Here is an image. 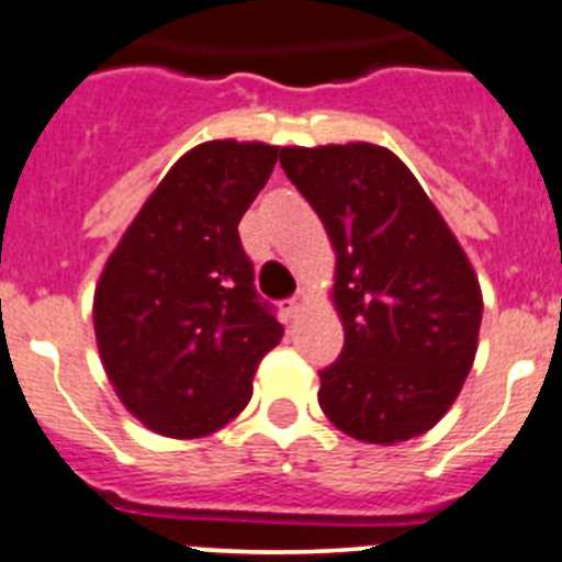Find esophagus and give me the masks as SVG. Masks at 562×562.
<instances>
[{"label":"esophagus","mask_w":562,"mask_h":562,"mask_svg":"<svg viewBox=\"0 0 562 562\" xmlns=\"http://www.w3.org/2000/svg\"><path fill=\"white\" fill-rule=\"evenodd\" d=\"M305 305H307V293L300 291L296 296H291V300L285 302V313L288 316H296V313L305 311Z\"/></svg>","instance_id":"1"}]
</instances>
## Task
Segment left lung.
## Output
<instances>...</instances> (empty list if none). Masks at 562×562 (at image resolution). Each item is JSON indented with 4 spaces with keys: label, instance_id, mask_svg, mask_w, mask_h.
Returning <instances> with one entry per match:
<instances>
[{
    "label": "left lung",
    "instance_id": "left-lung-1",
    "mask_svg": "<svg viewBox=\"0 0 562 562\" xmlns=\"http://www.w3.org/2000/svg\"><path fill=\"white\" fill-rule=\"evenodd\" d=\"M280 165L336 251L344 350L318 372V406L361 442L431 431L462 392L482 325V288L457 235L381 145H293Z\"/></svg>",
    "mask_w": 562,
    "mask_h": 562
}]
</instances>
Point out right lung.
Wrapping results in <instances>:
<instances>
[{
    "label": "right lung",
    "instance_id": "obj_1",
    "mask_svg": "<svg viewBox=\"0 0 562 562\" xmlns=\"http://www.w3.org/2000/svg\"><path fill=\"white\" fill-rule=\"evenodd\" d=\"M277 154L237 139L195 145L105 260L92 305L100 361L123 406L161 437L221 431L280 344L282 325L257 300L237 235Z\"/></svg>",
    "mask_w": 562,
    "mask_h": 562
}]
</instances>
